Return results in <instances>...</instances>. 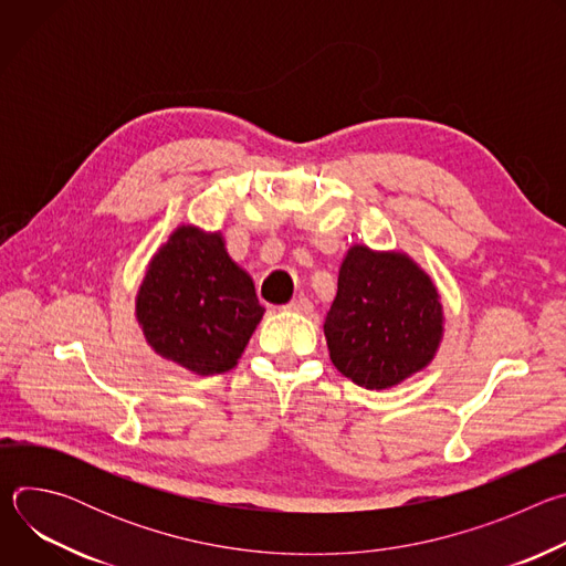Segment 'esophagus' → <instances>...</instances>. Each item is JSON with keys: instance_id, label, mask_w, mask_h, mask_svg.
Listing matches in <instances>:
<instances>
[{"instance_id": "esophagus-1", "label": "esophagus", "mask_w": 566, "mask_h": 566, "mask_svg": "<svg viewBox=\"0 0 566 566\" xmlns=\"http://www.w3.org/2000/svg\"><path fill=\"white\" fill-rule=\"evenodd\" d=\"M284 311H291V313H300V315H308L313 311V304L306 300V297H297L293 302H289L284 306Z\"/></svg>"}]
</instances>
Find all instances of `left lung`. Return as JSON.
Returning <instances> with one entry per match:
<instances>
[{"instance_id": "8db88e82", "label": "left lung", "mask_w": 566, "mask_h": 566, "mask_svg": "<svg viewBox=\"0 0 566 566\" xmlns=\"http://www.w3.org/2000/svg\"><path fill=\"white\" fill-rule=\"evenodd\" d=\"M443 304L432 277L406 253L354 244L325 317L336 369L365 389H387L426 369L443 340Z\"/></svg>"}]
</instances>
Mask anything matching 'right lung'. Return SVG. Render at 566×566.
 <instances>
[{"instance_id": "right-lung-1", "label": "right lung", "mask_w": 566, "mask_h": 566, "mask_svg": "<svg viewBox=\"0 0 566 566\" xmlns=\"http://www.w3.org/2000/svg\"><path fill=\"white\" fill-rule=\"evenodd\" d=\"M253 277L221 232L179 226L147 264L136 319L147 345L184 369L212 376L237 365L264 315Z\"/></svg>"}]
</instances>
